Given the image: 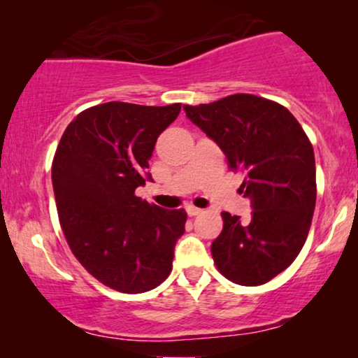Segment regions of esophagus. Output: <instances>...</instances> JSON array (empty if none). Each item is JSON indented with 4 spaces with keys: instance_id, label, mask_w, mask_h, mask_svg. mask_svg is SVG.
<instances>
[{
    "instance_id": "1",
    "label": "esophagus",
    "mask_w": 358,
    "mask_h": 358,
    "mask_svg": "<svg viewBox=\"0 0 358 358\" xmlns=\"http://www.w3.org/2000/svg\"><path fill=\"white\" fill-rule=\"evenodd\" d=\"M185 212H187L189 217H195V215L202 213V208L194 207V205H187V207H185Z\"/></svg>"
}]
</instances>
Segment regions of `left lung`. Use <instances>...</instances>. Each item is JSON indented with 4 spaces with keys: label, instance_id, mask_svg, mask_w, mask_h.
Segmentation results:
<instances>
[{
    "label": "left lung",
    "instance_id": "8db88e82",
    "mask_svg": "<svg viewBox=\"0 0 358 358\" xmlns=\"http://www.w3.org/2000/svg\"><path fill=\"white\" fill-rule=\"evenodd\" d=\"M185 115L241 173L251 218L223 212L212 243L217 268L238 285H262L300 254L316 205L315 151L290 110L252 94L184 106Z\"/></svg>",
    "mask_w": 358,
    "mask_h": 358
}]
</instances>
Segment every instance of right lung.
Masks as SVG:
<instances>
[{"mask_svg": "<svg viewBox=\"0 0 358 358\" xmlns=\"http://www.w3.org/2000/svg\"><path fill=\"white\" fill-rule=\"evenodd\" d=\"M180 104L106 102L66 127L52 164L60 224L81 266L104 285L143 293L173 271L187 213L150 205L135 189L153 180L148 161Z\"/></svg>", "mask_w": 358, "mask_h": 358, "instance_id": "add662e5", "label": "right lung"}]
</instances>
